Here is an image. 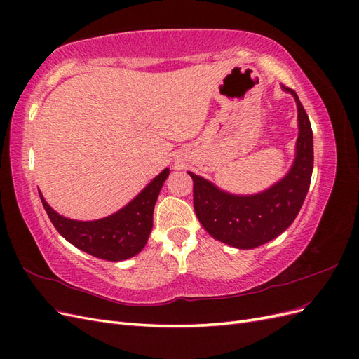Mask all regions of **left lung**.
I'll list each match as a JSON object with an SVG mask.
<instances>
[{"instance_id":"8db88e82","label":"left lung","mask_w":359,"mask_h":359,"mask_svg":"<svg viewBox=\"0 0 359 359\" xmlns=\"http://www.w3.org/2000/svg\"><path fill=\"white\" fill-rule=\"evenodd\" d=\"M299 135L297 158L287 175L276 186L253 196H235L189 172L193 180V205L199 222L215 240L236 248H255L274 240L295 220L311 181L313 132L309 115L297 93Z\"/></svg>"}]
</instances>
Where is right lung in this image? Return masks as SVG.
Here are the masks:
<instances>
[{
  "label": "right lung",
  "mask_w": 359,
  "mask_h": 359,
  "mask_svg": "<svg viewBox=\"0 0 359 359\" xmlns=\"http://www.w3.org/2000/svg\"><path fill=\"white\" fill-rule=\"evenodd\" d=\"M169 169L163 170L118 212L94 222L69 220L53 211L40 194L55 229L82 252L104 260H124L142 250L153 229V212Z\"/></svg>",
  "instance_id": "1"
}]
</instances>
